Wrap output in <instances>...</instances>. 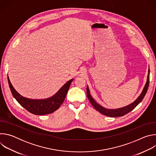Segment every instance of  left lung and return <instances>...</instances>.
Returning a JSON list of instances; mask_svg holds the SVG:
<instances>
[{
  "label": "left lung",
  "mask_w": 156,
  "mask_h": 156,
  "mask_svg": "<svg viewBox=\"0 0 156 156\" xmlns=\"http://www.w3.org/2000/svg\"><path fill=\"white\" fill-rule=\"evenodd\" d=\"M149 69L148 70V75H147V81L146 83L145 84V86L143 89V90L141 93V94H140V96L138 98V99L135 101L133 102L132 104L123 107V108H117V109H107L103 107H102L101 105H100L99 104H98L91 97V96L90 95V91H89V88L88 86H87L86 88V92H87V97L88 98V99L90 100L91 104H92V105L94 107V108L99 112L100 113H101L102 114L105 115V116H108L110 117H122L123 116L125 115H126V114L129 113V112L132 110L134 109L143 99V98H144L147 91V89L149 87Z\"/></svg>",
  "instance_id": "8db88e82"
}]
</instances>
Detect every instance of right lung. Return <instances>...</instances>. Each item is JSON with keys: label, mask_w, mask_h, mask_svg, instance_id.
<instances>
[{"label": "right lung", "mask_w": 156, "mask_h": 156, "mask_svg": "<svg viewBox=\"0 0 156 156\" xmlns=\"http://www.w3.org/2000/svg\"><path fill=\"white\" fill-rule=\"evenodd\" d=\"M72 81L73 79L65 84L54 96L49 99L44 100H32L23 98L18 94L12 85L8 77L9 87L13 96L17 102L29 112L36 115L49 114L57 110L64 101Z\"/></svg>", "instance_id": "obj_1"}]
</instances>
